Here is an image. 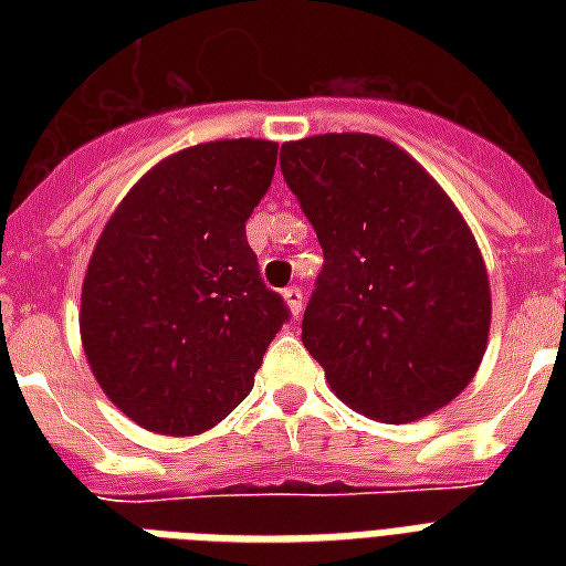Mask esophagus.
<instances>
[{"mask_svg":"<svg viewBox=\"0 0 566 566\" xmlns=\"http://www.w3.org/2000/svg\"><path fill=\"white\" fill-rule=\"evenodd\" d=\"M284 302H287V308H291V314L296 319H300V314H302V291L300 287H287V291H284Z\"/></svg>","mask_w":566,"mask_h":566,"instance_id":"34e87169","label":"esophagus"}]
</instances>
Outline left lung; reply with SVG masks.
<instances>
[{"mask_svg": "<svg viewBox=\"0 0 566 566\" xmlns=\"http://www.w3.org/2000/svg\"><path fill=\"white\" fill-rule=\"evenodd\" d=\"M282 172L323 247L302 344L337 399L378 422L452 402L491 328L482 252L452 199L376 135L284 144Z\"/></svg>", "mask_w": 566, "mask_h": 566, "instance_id": "obj_1", "label": "left lung"}]
</instances>
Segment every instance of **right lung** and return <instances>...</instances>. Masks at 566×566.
<instances>
[{"instance_id":"add662e5","label":"right lung","mask_w":566,"mask_h":566,"mask_svg":"<svg viewBox=\"0 0 566 566\" xmlns=\"http://www.w3.org/2000/svg\"><path fill=\"white\" fill-rule=\"evenodd\" d=\"M279 144L190 146L146 172L93 249L82 344L119 411L158 434H199L229 417L291 311L247 240Z\"/></svg>"}]
</instances>
